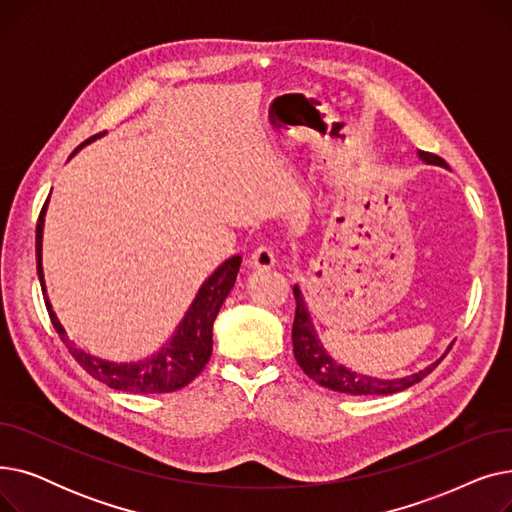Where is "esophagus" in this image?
<instances>
[{"mask_svg":"<svg viewBox=\"0 0 512 512\" xmlns=\"http://www.w3.org/2000/svg\"><path fill=\"white\" fill-rule=\"evenodd\" d=\"M249 265L253 267V270L257 272H267V270H274L276 267V253L272 247H259L251 259H249Z\"/></svg>","mask_w":512,"mask_h":512,"instance_id":"34e87169","label":"esophagus"}]
</instances>
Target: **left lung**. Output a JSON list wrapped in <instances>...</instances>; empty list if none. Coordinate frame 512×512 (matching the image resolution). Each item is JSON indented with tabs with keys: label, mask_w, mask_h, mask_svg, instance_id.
Masks as SVG:
<instances>
[{
	"label": "left lung",
	"mask_w": 512,
	"mask_h": 512,
	"mask_svg": "<svg viewBox=\"0 0 512 512\" xmlns=\"http://www.w3.org/2000/svg\"><path fill=\"white\" fill-rule=\"evenodd\" d=\"M417 153L425 161V164L448 168L446 161L434 153H427V151H417ZM292 292H294V301H297V313H294V326H292L294 359H297L299 367L309 375L313 382H317L324 388H330L334 392H344V394H353V396H369V394H394L400 390H407L413 384L421 382L427 373H432L452 348V344H450L446 348V353L436 363L427 365L425 369H421L413 375H405V378H396V380L369 378V375L351 371L348 367L336 363L328 355V351L324 348V344H321V340L315 332L311 313L307 309V303L303 299V292H301L299 284L292 288Z\"/></svg>",
	"instance_id": "1"
}]
</instances>
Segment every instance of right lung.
Returning <instances> with one entry per match:
<instances>
[{"label": "right lung", "instance_id": "add662e5", "mask_svg": "<svg viewBox=\"0 0 512 512\" xmlns=\"http://www.w3.org/2000/svg\"><path fill=\"white\" fill-rule=\"evenodd\" d=\"M103 134L105 132L95 134V137L87 139L83 145H78L74 149V153H78V149H83L85 145L93 143L95 139L103 137ZM45 211H47V203L41 209L39 222H37V236H35L37 274H39L43 299H45V307L51 317V324L58 330L62 342L68 346L70 355L78 361V365L83 367L89 375H93L95 380L107 384L114 390L132 392V394H164V392H174V390L184 388L186 384H191L203 371V367L207 365V361L211 357L213 321H215V317H218L220 307L224 305L230 290L234 288L242 257L234 255L230 259H226L218 267V270H215L203 282L193 305L188 307L184 319L178 324L174 336L164 346H161L155 355L141 359V361H132V363L107 361V359H99L95 355L85 353L83 348H78L68 338L64 326L60 324L58 315L51 309L47 288H45V276H43V257H41Z\"/></svg>", "mask_w": 512, "mask_h": 512}]
</instances>
